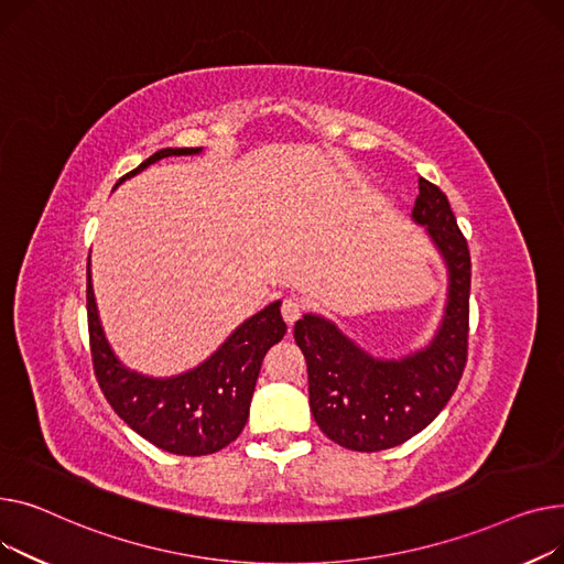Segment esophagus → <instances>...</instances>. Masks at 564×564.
Here are the masks:
<instances>
[{"label":"esophagus","instance_id":"1","mask_svg":"<svg viewBox=\"0 0 564 564\" xmlns=\"http://www.w3.org/2000/svg\"><path fill=\"white\" fill-rule=\"evenodd\" d=\"M301 314H303V305L295 301V297H284V303H282V316H284V321L289 323V325H293L297 318H301Z\"/></svg>","mask_w":564,"mask_h":564}]
</instances>
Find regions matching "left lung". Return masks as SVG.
<instances>
[{"mask_svg":"<svg viewBox=\"0 0 564 564\" xmlns=\"http://www.w3.org/2000/svg\"><path fill=\"white\" fill-rule=\"evenodd\" d=\"M412 220L425 227L446 267V305L433 339L403 357H376L335 321L305 314L293 337L307 359L310 408L335 444L373 453L393 448L433 421L467 364L471 257L448 197L419 177Z\"/></svg>","mask_w":564,"mask_h":564,"instance_id":"obj_1","label":"left lung"}]
</instances>
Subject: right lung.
I'll use <instances>...</instances> for the list:
<instances>
[{"label":"right lung","instance_id":"1","mask_svg":"<svg viewBox=\"0 0 564 564\" xmlns=\"http://www.w3.org/2000/svg\"><path fill=\"white\" fill-rule=\"evenodd\" d=\"M200 152L203 148H163L148 156L139 169L120 177L116 186L165 156H193ZM280 305L282 301H275L246 318L197 367L177 376L154 378L124 367L113 352L97 314L88 261L86 307L99 389L105 391L116 414L156 448L191 457L216 453L241 435L263 355L286 335Z\"/></svg>","mask_w":564,"mask_h":564}]
</instances>
